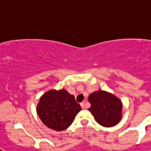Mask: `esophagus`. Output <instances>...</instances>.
I'll list each match as a JSON object with an SVG mask.
<instances>
[{
	"label": "esophagus",
	"instance_id": "34e87169",
	"mask_svg": "<svg viewBox=\"0 0 151 151\" xmlns=\"http://www.w3.org/2000/svg\"><path fill=\"white\" fill-rule=\"evenodd\" d=\"M81 106H82V108L83 109H85L86 108V103L85 102H83V103H81Z\"/></svg>",
	"mask_w": 151,
	"mask_h": 151
}]
</instances>
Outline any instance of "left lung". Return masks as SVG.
I'll use <instances>...</instances> for the list:
<instances>
[{
  "instance_id": "obj_1",
  "label": "left lung",
  "mask_w": 151,
  "mask_h": 151,
  "mask_svg": "<svg viewBox=\"0 0 151 151\" xmlns=\"http://www.w3.org/2000/svg\"><path fill=\"white\" fill-rule=\"evenodd\" d=\"M88 101L91 103L88 109L101 126L113 127L120 121L123 105L115 96L104 91H98L91 94Z\"/></svg>"
}]
</instances>
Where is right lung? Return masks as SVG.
I'll list each match as a JSON object with an SVG mask.
<instances>
[{"mask_svg":"<svg viewBox=\"0 0 151 151\" xmlns=\"http://www.w3.org/2000/svg\"><path fill=\"white\" fill-rule=\"evenodd\" d=\"M82 109L74 96L67 91L51 90L43 95L37 105V114L50 129L63 131L68 128Z\"/></svg>","mask_w":151,"mask_h":151,"instance_id":"right-lung-1","label":"right lung"}]
</instances>
